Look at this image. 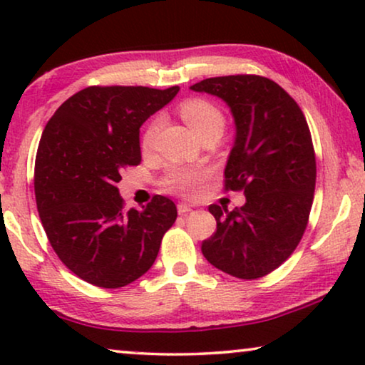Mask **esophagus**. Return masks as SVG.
<instances>
[{
  "label": "esophagus",
  "mask_w": 365,
  "mask_h": 365,
  "mask_svg": "<svg viewBox=\"0 0 365 365\" xmlns=\"http://www.w3.org/2000/svg\"><path fill=\"white\" fill-rule=\"evenodd\" d=\"M191 211H192V206H189V204H186V202H179L178 204V212L181 214V216H184V214H187Z\"/></svg>",
  "instance_id": "1"
}]
</instances>
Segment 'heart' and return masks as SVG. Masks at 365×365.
Listing matches in <instances>:
<instances>
[{
  "instance_id": "heart-1",
  "label": "heart",
  "mask_w": 365,
  "mask_h": 365,
  "mask_svg": "<svg viewBox=\"0 0 365 365\" xmlns=\"http://www.w3.org/2000/svg\"><path fill=\"white\" fill-rule=\"evenodd\" d=\"M181 116L187 126L194 133L201 134L209 129H219L222 131L224 128V116L219 111L217 106L206 99H187L181 104ZM161 126V119L156 118L148 124L146 131L143 134L141 144L143 149H151L156 139V134ZM206 178V171L202 169H187V168H176L169 171L164 184L171 189V191L182 194V196H194L201 187V184Z\"/></svg>"
}]
</instances>
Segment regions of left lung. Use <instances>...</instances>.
Returning <instances> with one entry per match:
<instances>
[{
  "label": "left lung",
  "instance_id": "obj_1",
  "mask_svg": "<svg viewBox=\"0 0 365 365\" xmlns=\"http://www.w3.org/2000/svg\"><path fill=\"white\" fill-rule=\"evenodd\" d=\"M221 98L236 124L224 176L226 189L244 191V206H209L217 229L202 242L219 271L257 279L277 269L306 231L316 189V154L297 103L256 74L207 78L191 86Z\"/></svg>",
  "mask_w": 365,
  "mask_h": 365
}]
</instances>
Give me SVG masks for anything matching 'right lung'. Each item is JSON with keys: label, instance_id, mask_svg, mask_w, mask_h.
Instances as JSON below:
<instances>
[{"label": "right lung", "instance_id": "1", "mask_svg": "<svg viewBox=\"0 0 365 365\" xmlns=\"http://www.w3.org/2000/svg\"><path fill=\"white\" fill-rule=\"evenodd\" d=\"M179 86H89L56 109L34 164L39 219L54 252L83 281L128 286L156 261L178 217L171 199L154 196L123 209L116 182L141 163L139 128L176 96Z\"/></svg>", "mask_w": 365, "mask_h": 365}]
</instances>
